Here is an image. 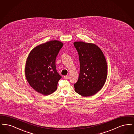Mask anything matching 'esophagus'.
Listing matches in <instances>:
<instances>
[{"instance_id": "esophagus-1", "label": "esophagus", "mask_w": 134, "mask_h": 134, "mask_svg": "<svg viewBox=\"0 0 134 134\" xmlns=\"http://www.w3.org/2000/svg\"><path fill=\"white\" fill-rule=\"evenodd\" d=\"M64 78L65 79H69V76H68V75H67V76H64Z\"/></svg>"}]
</instances>
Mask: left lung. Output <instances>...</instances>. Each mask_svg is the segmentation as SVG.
Segmentation results:
<instances>
[{"instance_id":"obj_1","label":"left lung","mask_w":134,"mask_h":134,"mask_svg":"<svg viewBox=\"0 0 134 134\" xmlns=\"http://www.w3.org/2000/svg\"><path fill=\"white\" fill-rule=\"evenodd\" d=\"M80 62L79 75L74 84L75 91L83 96H93L102 88L107 77L105 57L96 45L83 42L74 43Z\"/></svg>"}]
</instances>
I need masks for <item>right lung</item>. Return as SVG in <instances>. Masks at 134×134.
I'll list each match as a JSON object with an SVG mask.
<instances>
[{"label":"right lung","instance_id":"obj_1","mask_svg":"<svg viewBox=\"0 0 134 134\" xmlns=\"http://www.w3.org/2000/svg\"><path fill=\"white\" fill-rule=\"evenodd\" d=\"M63 44L56 40L36 47L30 52L26 62L25 74L30 85L36 91L49 95L57 88L62 78L56 67V59Z\"/></svg>","mask_w":134,"mask_h":134}]
</instances>
